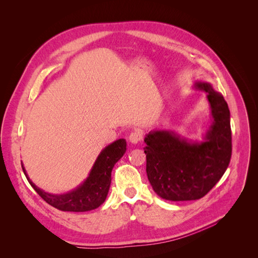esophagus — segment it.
<instances>
[{"instance_id":"esophagus-1","label":"esophagus","mask_w":258,"mask_h":258,"mask_svg":"<svg viewBox=\"0 0 258 258\" xmlns=\"http://www.w3.org/2000/svg\"><path fill=\"white\" fill-rule=\"evenodd\" d=\"M128 140H129V142L132 144H138L140 142V140H141V135H140V132H138V131L131 132Z\"/></svg>"}]
</instances>
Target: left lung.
Masks as SVG:
<instances>
[{
	"instance_id": "left-lung-1",
	"label": "left lung",
	"mask_w": 258,
	"mask_h": 258,
	"mask_svg": "<svg viewBox=\"0 0 258 258\" xmlns=\"http://www.w3.org/2000/svg\"><path fill=\"white\" fill-rule=\"evenodd\" d=\"M195 90L206 92L211 122L201 140L181 137L169 129L145 135L146 173L154 191L169 201L200 199L213 188L231 157L230 112L222 93L205 81Z\"/></svg>"
}]
</instances>
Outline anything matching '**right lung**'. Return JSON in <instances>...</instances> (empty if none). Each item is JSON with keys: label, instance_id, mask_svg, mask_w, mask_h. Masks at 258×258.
<instances>
[{"label": "right lung", "instance_id": "1", "mask_svg": "<svg viewBox=\"0 0 258 258\" xmlns=\"http://www.w3.org/2000/svg\"><path fill=\"white\" fill-rule=\"evenodd\" d=\"M126 150L124 139H118L105 146L98 155L88 176L74 189L64 194H51L40 188L29 177L22 161L21 167L30 185L48 205L68 212H87L99 208L105 201L111 186L112 170Z\"/></svg>", "mask_w": 258, "mask_h": 258}]
</instances>
